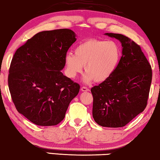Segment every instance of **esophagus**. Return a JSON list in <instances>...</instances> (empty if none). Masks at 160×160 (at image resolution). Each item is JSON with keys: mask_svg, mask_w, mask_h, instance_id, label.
Here are the masks:
<instances>
[{"mask_svg": "<svg viewBox=\"0 0 160 160\" xmlns=\"http://www.w3.org/2000/svg\"><path fill=\"white\" fill-rule=\"evenodd\" d=\"M81 91H82V92H89V89L87 88V87H82V88H81Z\"/></svg>", "mask_w": 160, "mask_h": 160, "instance_id": "obj_1", "label": "esophagus"}]
</instances>
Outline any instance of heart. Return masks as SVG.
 I'll return each instance as SVG.
<instances>
[{"instance_id": "obj_1", "label": "heart", "mask_w": 160, "mask_h": 160, "mask_svg": "<svg viewBox=\"0 0 160 160\" xmlns=\"http://www.w3.org/2000/svg\"><path fill=\"white\" fill-rule=\"evenodd\" d=\"M121 58V48L115 41L88 39L76 46L74 55L65 54L66 74L70 78H76L84 66V82L86 84L94 80L98 83L105 82L114 73Z\"/></svg>"}]
</instances>
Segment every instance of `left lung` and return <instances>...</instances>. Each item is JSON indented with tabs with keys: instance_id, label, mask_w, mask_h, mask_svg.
<instances>
[{
	"instance_id": "left-lung-1",
	"label": "left lung",
	"mask_w": 160,
	"mask_h": 160,
	"mask_svg": "<svg viewBox=\"0 0 160 160\" xmlns=\"http://www.w3.org/2000/svg\"><path fill=\"white\" fill-rule=\"evenodd\" d=\"M105 35L121 42L122 55L111 77L91 89L92 116L100 126L122 128L146 107L152 67L140 46L128 37L108 32Z\"/></svg>"
}]
</instances>
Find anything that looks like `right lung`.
Here are the masks:
<instances>
[{
    "label": "right lung",
    "mask_w": 160,
    "mask_h": 160,
    "mask_svg": "<svg viewBox=\"0 0 160 160\" xmlns=\"http://www.w3.org/2000/svg\"><path fill=\"white\" fill-rule=\"evenodd\" d=\"M76 36L69 29L40 32L13 57L8 78L12 100L18 112L35 124L60 123L79 92V84L61 72Z\"/></svg>",
    "instance_id": "right-lung-1"
}]
</instances>
